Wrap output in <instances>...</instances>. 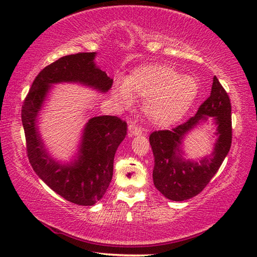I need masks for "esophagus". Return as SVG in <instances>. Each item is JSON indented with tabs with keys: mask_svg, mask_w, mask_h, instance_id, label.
<instances>
[{
	"mask_svg": "<svg viewBox=\"0 0 257 257\" xmlns=\"http://www.w3.org/2000/svg\"><path fill=\"white\" fill-rule=\"evenodd\" d=\"M128 130H129L130 136H139V135L143 134L142 128H139V127H137V125H135V124H130L129 127H128Z\"/></svg>",
	"mask_w": 257,
	"mask_h": 257,
	"instance_id": "1",
	"label": "esophagus"
}]
</instances>
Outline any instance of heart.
Instances as JSON below:
<instances>
[{
	"label": "heart",
	"instance_id": "1",
	"mask_svg": "<svg viewBox=\"0 0 257 257\" xmlns=\"http://www.w3.org/2000/svg\"><path fill=\"white\" fill-rule=\"evenodd\" d=\"M114 101L122 108L133 105L134 98L144 99L146 119L159 127H170L185 118L198 95L195 78L180 75L167 64H150L132 71L124 82L113 87Z\"/></svg>",
	"mask_w": 257,
	"mask_h": 257
}]
</instances>
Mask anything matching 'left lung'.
I'll use <instances>...</instances> for the list:
<instances>
[{
  "label": "left lung",
  "mask_w": 257,
  "mask_h": 257,
  "mask_svg": "<svg viewBox=\"0 0 257 257\" xmlns=\"http://www.w3.org/2000/svg\"><path fill=\"white\" fill-rule=\"evenodd\" d=\"M212 119L216 127V143L210 156L190 160L184 158V138L194 130ZM231 105L223 87L213 77L208 98L199 106L195 116L172 130L151 134L154 154L153 181L168 199L181 202L196 196L205 188L219 170L231 146Z\"/></svg>",
  "instance_id": "left-lung-1"
}]
</instances>
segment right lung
Here are the masks:
<instances>
[{
  "label": "right lung",
  "instance_id": "1",
  "mask_svg": "<svg viewBox=\"0 0 257 257\" xmlns=\"http://www.w3.org/2000/svg\"><path fill=\"white\" fill-rule=\"evenodd\" d=\"M95 58L96 52L67 55L43 69L35 78L21 111L34 171L61 197L84 206L94 205L108 188L115 152L127 135V123L112 115L90 118L82 129L77 153L63 163L47 151L38 116L54 85L79 84L102 94L110 90L113 80L97 67Z\"/></svg>",
  "mask_w": 257,
  "mask_h": 257
}]
</instances>
